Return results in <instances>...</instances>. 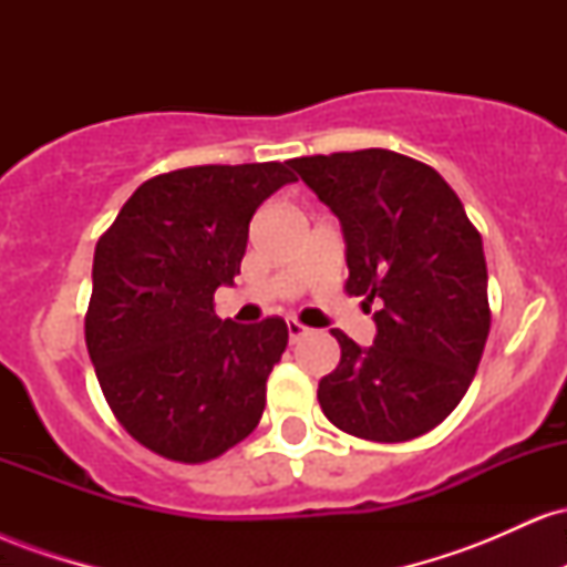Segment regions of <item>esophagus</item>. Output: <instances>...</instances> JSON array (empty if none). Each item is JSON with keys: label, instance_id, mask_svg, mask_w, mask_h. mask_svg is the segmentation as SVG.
Wrapping results in <instances>:
<instances>
[{"label": "esophagus", "instance_id": "1", "mask_svg": "<svg viewBox=\"0 0 567 567\" xmlns=\"http://www.w3.org/2000/svg\"><path fill=\"white\" fill-rule=\"evenodd\" d=\"M306 333H309V328H306V324H301L298 320H288V336H290L292 343H296L298 338L306 336Z\"/></svg>", "mask_w": 567, "mask_h": 567}]
</instances>
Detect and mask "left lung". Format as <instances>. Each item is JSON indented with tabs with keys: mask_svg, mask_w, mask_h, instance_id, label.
Masks as SVG:
<instances>
[{
	"mask_svg": "<svg viewBox=\"0 0 567 567\" xmlns=\"http://www.w3.org/2000/svg\"><path fill=\"white\" fill-rule=\"evenodd\" d=\"M288 165L341 224L347 292L375 306L373 347L333 330L341 362L317 389L322 413L362 440L421 437L453 413L483 357V237L434 167L389 148Z\"/></svg>",
	"mask_w": 567,
	"mask_h": 567,
	"instance_id": "8db88e82",
	"label": "left lung"
}]
</instances>
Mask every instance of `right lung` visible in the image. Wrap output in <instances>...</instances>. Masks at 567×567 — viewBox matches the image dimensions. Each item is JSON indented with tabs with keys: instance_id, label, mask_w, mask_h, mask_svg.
<instances>
[{
	"instance_id": "obj_1",
	"label": "right lung",
	"mask_w": 567,
	"mask_h": 567,
	"mask_svg": "<svg viewBox=\"0 0 567 567\" xmlns=\"http://www.w3.org/2000/svg\"><path fill=\"white\" fill-rule=\"evenodd\" d=\"M292 181L282 162L157 175L97 239L84 341L116 421L148 451L202 464L261 421L288 324L218 320L213 292L239 275L252 213Z\"/></svg>"
}]
</instances>
